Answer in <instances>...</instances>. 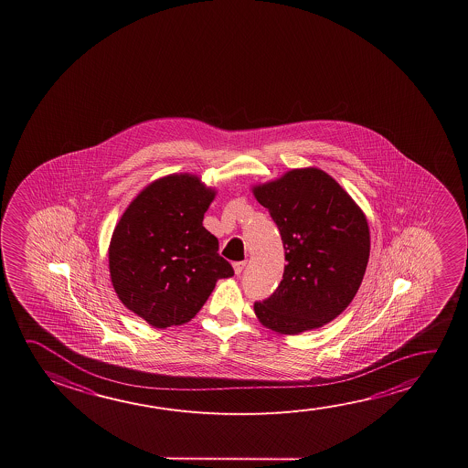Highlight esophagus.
Listing matches in <instances>:
<instances>
[{
	"label": "esophagus",
	"instance_id": "obj_1",
	"mask_svg": "<svg viewBox=\"0 0 468 468\" xmlns=\"http://www.w3.org/2000/svg\"><path fill=\"white\" fill-rule=\"evenodd\" d=\"M246 261H237V262H233V269H235V274L239 276L241 272H243V269H245Z\"/></svg>",
	"mask_w": 468,
	"mask_h": 468
}]
</instances>
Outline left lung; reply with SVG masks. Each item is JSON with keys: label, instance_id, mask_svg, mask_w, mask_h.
I'll list each match as a JSON object with an SVG mask.
<instances>
[{"label": "left lung", "instance_id": "1", "mask_svg": "<svg viewBox=\"0 0 468 468\" xmlns=\"http://www.w3.org/2000/svg\"><path fill=\"white\" fill-rule=\"evenodd\" d=\"M254 196L277 225L287 266L272 295L254 302L271 330L299 335L343 314L367 268V220L349 194L322 169H293Z\"/></svg>", "mask_w": 468, "mask_h": 468}]
</instances>
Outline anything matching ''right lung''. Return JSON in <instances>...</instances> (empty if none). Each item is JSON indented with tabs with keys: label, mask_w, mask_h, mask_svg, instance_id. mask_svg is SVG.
Instances as JSON below:
<instances>
[{
	"label": "right lung",
	"mask_w": 468,
	"mask_h": 468,
	"mask_svg": "<svg viewBox=\"0 0 468 468\" xmlns=\"http://www.w3.org/2000/svg\"><path fill=\"white\" fill-rule=\"evenodd\" d=\"M214 199L197 177H161L138 194L109 246L119 299L154 328L183 324L207 302L218 279L231 277L218 239L202 220Z\"/></svg>",
	"instance_id": "right-lung-1"
}]
</instances>
